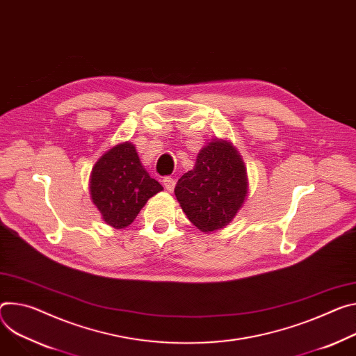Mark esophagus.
<instances>
[{
    "label": "esophagus",
    "mask_w": 356,
    "mask_h": 356,
    "mask_svg": "<svg viewBox=\"0 0 356 356\" xmlns=\"http://www.w3.org/2000/svg\"><path fill=\"white\" fill-rule=\"evenodd\" d=\"M163 184L166 187L168 191H173L175 190V186H176V179L173 177H165L163 179Z\"/></svg>",
    "instance_id": "34e87169"
}]
</instances>
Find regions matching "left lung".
I'll list each match as a JSON object with an SVG mask.
<instances>
[{
    "label": "left lung",
    "instance_id": "obj_1",
    "mask_svg": "<svg viewBox=\"0 0 356 356\" xmlns=\"http://www.w3.org/2000/svg\"><path fill=\"white\" fill-rule=\"evenodd\" d=\"M175 195L188 220L202 232L225 227L247 196L241 156L230 142H210L199 152L195 169L179 179Z\"/></svg>",
    "mask_w": 356,
    "mask_h": 356
}]
</instances>
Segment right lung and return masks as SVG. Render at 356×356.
Here are the masks:
<instances>
[{
  "label": "right lung",
  "mask_w": 356,
  "mask_h": 356,
  "mask_svg": "<svg viewBox=\"0 0 356 356\" xmlns=\"http://www.w3.org/2000/svg\"><path fill=\"white\" fill-rule=\"evenodd\" d=\"M163 190L143 169L129 142L108 150L92 169L90 196L104 220L115 229L131 224L146 202Z\"/></svg>",
  "instance_id": "right-lung-1"
}]
</instances>
